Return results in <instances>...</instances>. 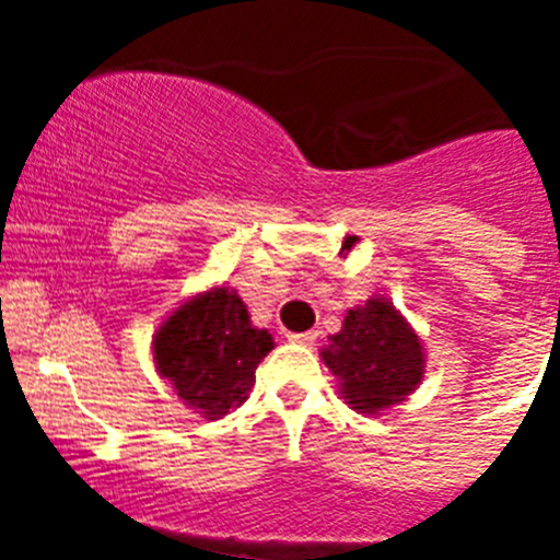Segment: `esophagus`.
I'll return each mask as SVG.
<instances>
[{"label":"esophagus","instance_id":"esophagus-1","mask_svg":"<svg viewBox=\"0 0 560 560\" xmlns=\"http://www.w3.org/2000/svg\"><path fill=\"white\" fill-rule=\"evenodd\" d=\"M292 343H303V347H312L316 341V330H306V332H287Z\"/></svg>","mask_w":560,"mask_h":560}]
</instances>
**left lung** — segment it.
<instances>
[{
    "label": "left lung",
    "instance_id": "left-lung-1",
    "mask_svg": "<svg viewBox=\"0 0 560 560\" xmlns=\"http://www.w3.org/2000/svg\"><path fill=\"white\" fill-rule=\"evenodd\" d=\"M322 360L338 380V393L360 415H382L406 400L425 374V352L415 327L387 298L349 308Z\"/></svg>",
    "mask_w": 560,
    "mask_h": 560
}]
</instances>
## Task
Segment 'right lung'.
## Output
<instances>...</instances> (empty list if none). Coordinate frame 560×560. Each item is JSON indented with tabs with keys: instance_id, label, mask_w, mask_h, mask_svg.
Returning <instances> with one entry per match:
<instances>
[{
	"instance_id": "obj_1",
	"label": "right lung",
	"mask_w": 560,
	"mask_h": 560,
	"mask_svg": "<svg viewBox=\"0 0 560 560\" xmlns=\"http://www.w3.org/2000/svg\"><path fill=\"white\" fill-rule=\"evenodd\" d=\"M273 336L252 325L246 303L230 287L189 298L154 332V363L180 400L208 420L241 406Z\"/></svg>"
}]
</instances>
